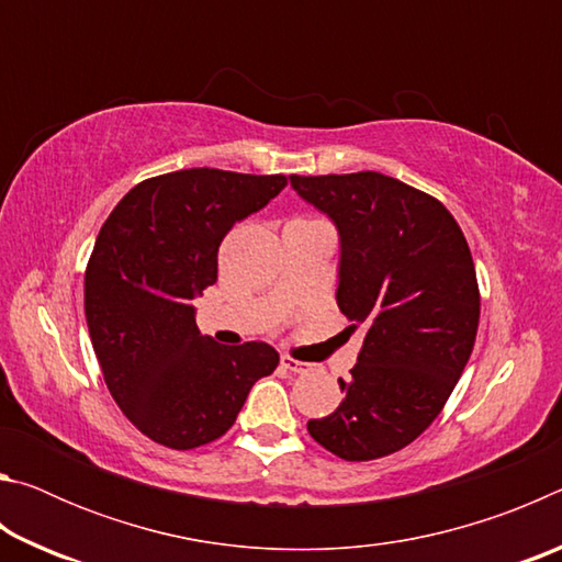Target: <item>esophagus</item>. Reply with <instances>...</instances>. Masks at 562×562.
I'll return each mask as SVG.
<instances>
[{"mask_svg": "<svg viewBox=\"0 0 562 562\" xmlns=\"http://www.w3.org/2000/svg\"><path fill=\"white\" fill-rule=\"evenodd\" d=\"M282 367L288 369V372H294V374H304L310 369V364H304V361L294 359V357H282Z\"/></svg>", "mask_w": 562, "mask_h": 562, "instance_id": "34e87169", "label": "esophagus"}]
</instances>
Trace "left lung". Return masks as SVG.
Segmentation results:
<instances>
[{"instance_id": "left-lung-1", "label": "left lung", "mask_w": 562, "mask_h": 562, "mask_svg": "<svg viewBox=\"0 0 562 562\" xmlns=\"http://www.w3.org/2000/svg\"><path fill=\"white\" fill-rule=\"evenodd\" d=\"M335 221L337 304L364 325L337 412L307 431L345 461H372L418 439L449 402L473 351L481 292L469 243L441 201L392 176H292Z\"/></svg>"}]
</instances>
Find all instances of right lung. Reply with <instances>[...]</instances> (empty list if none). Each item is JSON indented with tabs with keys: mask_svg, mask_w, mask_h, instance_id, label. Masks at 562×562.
<instances>
[{
	"mask_svg": "<svg viewBox=\"0 0 562 562\" xmlns=\"http://www.w3.org/2000/svg\"><path fill=\"white\" fill-rule=\"evenodd\" d=\"M288 178L188 168L148 178L113 207L83 278V310L111 396L150 441L176 451L231 429L280 355L265 341L217 345L190 300L217 280L231 227L268 205Z\"/></svg>",
	"mask_w": 562,
	"mask_h": 562,
	"instance_id": "right-lung-1",
	"label": "right lung"
}]
</instances>
